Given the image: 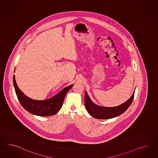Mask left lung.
Returning <instances> with one entry per match:
<instances>
[{
	"instance_id": "1",
	"label": "left lung",
	"mask_w": 158,
	"mask_h": 158,
	"mask_svg": "<svg viewBox=\"0 0 158 158\" xmlns=\"http://www.w3.org/2000/svg\"><path fill=\"white\" fill-rule=\"evenodd\" d=\"M134 90L131 97L126 102L114 107H101L93 103L91 101L87 93L85 94V106L91 116L93 118L99 119H108L115 118L123 114L131 106L133 100Z\"/></svg>"
}]
</instances>
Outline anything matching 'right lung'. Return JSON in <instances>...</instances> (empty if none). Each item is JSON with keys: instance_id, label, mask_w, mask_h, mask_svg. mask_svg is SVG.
Wrapping results in <instances>:
<instances>
[{"instance_id": "right-lung-1", "label": "right lung", "mask_w": 158, "mask_h": 158, "mask_svg": "<svg viewBox=\"0 0 158 158\" xmlns=\"http://www.w3.org/2000/svg\"><path fill=\"white\" fill-rule=\"evenodd\" d=\"M13 80L16 94L21 106L31 114L40 116H48L56 114L63 106L65 95L73 85V84L65 87L50 99L44 101H36L30 99L21 91L16 82L15 76Z\"/></svg>"}]
</instances>
